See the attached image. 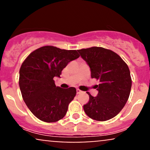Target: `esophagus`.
Instances as JSON below:
<instances>
[{
    "mask_svg": "<svg viewBox=\"0 0 150 150\" xmlns=\"http://www.w3.org/2000/svg\"><path fill=\"white\" fill-rule=\"evenodd\" d=\"M76 92H77V94H80V93L82 92V91L80 90V89H76Z\"/></svg>",
    "mask_w": 150,
    "mask_h": 150,
    "instance_id": "obj_1",
    "label": "esophagus"
}]
</instances>
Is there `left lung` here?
<instances>
[{
    "label": "left lung",
    "mask_w": 150,
    "mask_h": 150,
    "mask_svg": "<svg viewBox=\"0 0 150 150\" xmlns=\"http://www.w3.org/2000/svg\"><path fill=\"white\" fill-rule=\"evenodd\" d=\"M90 68L91 77L99 80L96 86L97 97L89 94V100L83 106L89 118L105 121L116 116L128 101L132 80L128 65L111 50L93 47L77 50Z\"/></svg>",
    "instance_id": "left-lung-1"
}]
</instances>
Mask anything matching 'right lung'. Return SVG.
Wrapping results in <instances>:
<instances>
[{"label":"right lung","instance_id":"obj_1","mask_svg":"<svg viewBox=\"0 0 150 150\" xmlns=\"http://www.w3.org/2000/svg\"><path fill=\"white\" fill-rule=\"evenodd\" d=\"M79 57L76 50L45 46L31 53L22 63L19 78L22 98L39 120L53 123L65 116L76 89L56 87L53 78L60 77L68 63Z\"/></svg>","mask_w":150,"mask_h":150}]
</instances>
